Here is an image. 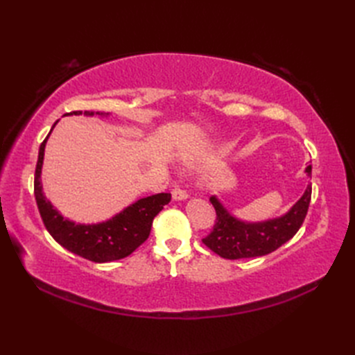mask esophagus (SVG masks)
<instances>
[{
	"label": "esophagus",
	"mask_w": 355,
	"mask_h": 355,
	"mask_svg": "<svg viewBox=\"0 0 355 355\" xmlns=\"http://www.w3.org/2000/svg\"><path fill=\"white\" fill-rule=\"evenodd\" d=\"M171 197H173L175 201H184V200H188V192L185 189H182L180 187H176L173 189V192H171Z\"/></svg>",
	"instance_id": "34e87169"
}]
</instances>
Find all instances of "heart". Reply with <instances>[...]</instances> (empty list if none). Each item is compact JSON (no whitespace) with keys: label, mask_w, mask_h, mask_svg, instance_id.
Wrapping results in <instances>:
<instances>
[{"label":"heart","mask_w":355,"mask_h":355,"mask_svg":"<svg viewBox=\"0 0 355 355\" xmlns=\"http://www.w3.org/2000/svg\"><path fill=\"white\" fill-rule=\"evenodd\" d=\"M218 149H219V148H218V145H209L207 148H204V149H202L200 155H201V157H206V155L214 154V153H218ZM200 155H198V157H200Z\"/></svg>","instance_id":"heart-1"}]
</instances>
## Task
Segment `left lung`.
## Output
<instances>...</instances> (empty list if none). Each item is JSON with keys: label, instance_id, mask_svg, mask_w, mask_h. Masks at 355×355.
Wrapping results in <instances>:
<instances>
[{"label": "left lung", "instance_id": "left-lung-1", "mask_svg": "<svg viewBox=\"0 0 355 355\" xmlns=\"http://www.w3.org/2000/svg\"><path fill=\"white\" fill-rule=\"evenodd\" d=\"M311 166L305 167L306 178H311ZM309 201L311 184L306 185L302 197L282 216L249 222L234 216L216 196H211L210 202L216 210L218 218L213 231L202 243L225 259L265 256L288 241L302 227Z\"/></svg>", "mask_w": 355, "mask_h": 355}]
</instances>
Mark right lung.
I'll list each match as a JSON object with an SVG mask.
<instances>
[{
	"label": "right lung",
	"mask_w": 355,
	"mask_h": 355,
	"mask_svg": "<svg viewBox=\"0 0 355 355\" xmlns=\"http://www.w3.org/2000/svg\"><path fill=\"white\" fill-rule=\"evenodd\" d=\"M83 114L85 116H110V112L106 114L93 111H75L63 116ZM58 123L59 120L53 124L50 133L40 146L35 168L34 191L42 222H44L51 237L62 247L84 257V259L98 263L123 259V257L133 253L149 237L154 218L164 209L166 204L170 202L171 196L163 192V194L139 198L137 201L128 204L123 210L115 213L112 218L98 223H77L65 218L44 196L41 182L46 144Z\"/></svg>",
	"instance_id": "right-lung-1"
}]
</instances>
